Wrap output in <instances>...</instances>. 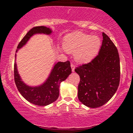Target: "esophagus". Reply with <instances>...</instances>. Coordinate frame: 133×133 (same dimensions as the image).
Returning a JSON list of instances; mask_svg holds the SVG:
<instances>
[{
	"label": "esophagus",
	"mask_w": 133,
	"mask_h": 133,
	"mask_svg": "<svg viewBox=\"0 0 133 133\" xmlns=\"http://www.w3.org/2000/svg\"><path fill=\"white\" fill-rule=\"evenodd\" d=\"M71 67L72 69V71L74 72V69H75V65H74V64H71Z\"/></svg>",
	"instance_id": "1"
}]
</instances>
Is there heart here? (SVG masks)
Segmentation results:
<instances>
[{
    "instance_id": "obj_1",
    "label": "heart",
    "mask_w": 133,
    "mask_h": 133,
    "mask_svg": "<svg viewBox=\"0 0 133 133\" xmlns=\"http://www.w3.org/2000/svg\"><path fill=\"white\" fill-rule=\"evenodd\" d=\"M101 46L99 37L78 31L67 35L64 42L65 51L74 52V58L80 63H87L92 60L99 51Z\"/></svg>"
}]
</instances>
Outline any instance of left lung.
Listing matches in <instances>:
<instances>
[{"label":"left lung","instance_id":"1","mask_svg":"<svg viewBox=\"0 0 133 133\" xmlns=\"http://www.w3.org/2000/svg\"><path fill=\"white\" fill-rule=\"evenodd\" d=\"M99 54L75 69L80 77L78 99L85 106L99 108L111 99L120 81V61L116 47L105 33Z\"/></svg>","mask_w":133,"mask_h":133}]
</instances>
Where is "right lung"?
Returning a JSON list of instances; mask_svg holds the SVG:
<instances>
[{"label": "right lung", "instance_id": "right-lung-1", "mask_svg": "<svg viewBox=\"0 0 133 133\" xmlns=\"http://www.w3.org/2000/svg\"><path fill=\"white\" fill-rule=\"evenodd\" d=\"M52 30L45 26L34 27L26 34L19 42L16 52L22 47L33 35L36 34H44L50 35ZM15 58H16V54ZM14 81L19 92L24 98L30 103L37 106H44L54 103L59 96V86L61 82L65 80L72 69L70 62H58L55 64L54 68L47 80L42 84L38 86L31 87L25 84L21 79L18 72L16 62L14 63Z\"/></svg>", "mask_w": 133, "mask_h": 133}]
</instances>
